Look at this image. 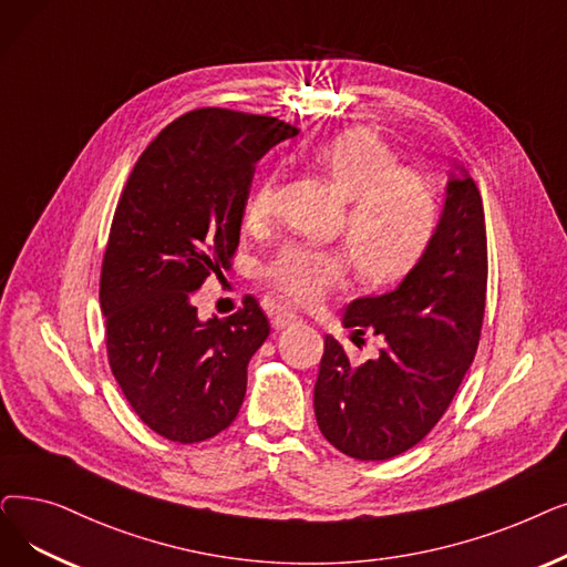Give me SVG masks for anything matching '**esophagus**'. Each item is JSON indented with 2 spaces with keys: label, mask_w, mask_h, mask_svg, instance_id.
Listing matches in <instances>:
<instances>
[{
  "label": "esophagus",
  "mask_w": 567,
  "mask_h": 567,
  "mask_svg": "<svg viewBox=\"0 0 567 567\" xmlns=\"http://www.w3.org/2000/svg\"><path fill=\"white\" fill-rule=\"evenodd\" d=\"M303 317L291 312V310H285V312H278L274 319H270V324H274V329H287V327H293V324H301Z\"/></svg>",
  "instance_id": "obj_1"
}]
</instances>
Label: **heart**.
<instances>
[{
	"instance_id": "heart-1",
	"label": "heart",
	"mask_w": 567,
	"mask_h": 567,
	"mask_svg": "<svg viewBox=\"0 0 567 567\" xmlns=\"http://www.w3.org/2000/svg\"><path fill=\"white\" fill-rule=\"evenodd\" d=\"M312 159L348 196L342 229L359 276L371 285L403 278L422 259L437 229L440 202L433 183L401 168L396 153L368 127L340 132L312 151ZM276 183L261 178L245 202V223L261 227L274 213ZM350 255L340 248L287 243L270 257L264 276L285 297L310 303L344 280Z\"/></svg>"
}]
</instances>
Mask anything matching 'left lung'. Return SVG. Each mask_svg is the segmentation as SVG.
Segmentation results:
<instances>
[{"instance_id":"left-lung-1","label":"left lung","mask_w":567,"mask_h":567,"mask_svg":"<svg viewBox=\"0 0 567 567\" xmlns=\"http://www.w3.org/2000/svg\"><path fill=\"white\" fill-rule=\"evenodd\" d=\"M445 206L426 252L380 297L354 299L342 324L384 338L378 359L352 365L327 336L315 384L319 431L359 461H386L424 440L473 363L486 299L482 196L452 164Z\"/></svg>"}]
</instances>
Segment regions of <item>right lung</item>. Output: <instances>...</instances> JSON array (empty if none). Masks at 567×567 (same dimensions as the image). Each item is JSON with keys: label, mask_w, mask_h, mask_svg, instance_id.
<instances>
[{"label": "right lung", "mask_w": 567, "mask_h": 567, "mask_svg": "<svg viewBox=\"0 0 567 567\" xmlns=\"http://www.w3.org/2000/svg\"><path fill=\"white\" fill-rule=\"evenodd\" d=\"M297 134L268 115L192 111L145 147L122 189L100 287L109 363L141 422L166 440H208L243 405L268 319L248 297L204 322L192 297L238 248L255 164Z\"/></svg>", "instance_id": "add662e5"}]
</instances>
